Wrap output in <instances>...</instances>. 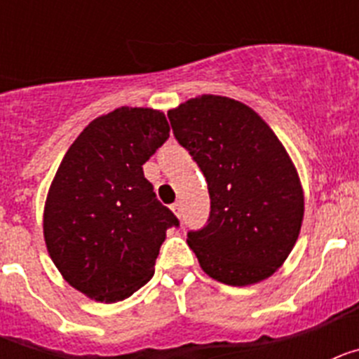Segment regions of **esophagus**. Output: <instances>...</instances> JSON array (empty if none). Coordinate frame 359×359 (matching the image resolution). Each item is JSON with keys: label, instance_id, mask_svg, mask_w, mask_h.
Here are the masks:
<instances>
[{"label": "esophagus", "instance_id": "1", "mask_svg": "<svg viewBox=\"0 0 359 359\" xmlns=\"http://www.w3.org/2000/svg\"><path fill=\"white\" fill-rule=\"evenodd\" d=\"M170 208H172V212H174V214L177 215V217H182V212H183V208H182V203H180V201L172 203V205H170Z\"/></svg>", "mask_w": 359, "mask_h": 359}]
</instances>
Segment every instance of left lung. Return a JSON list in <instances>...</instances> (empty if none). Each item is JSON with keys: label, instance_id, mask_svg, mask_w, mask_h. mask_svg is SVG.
I'll list each match as a JSON object with an SVG mask.
<instances>
[{"label": "left lung", "instance_id": "left-lung-1", "mask_svg": "<svg viewBox=\"0 0 359 359\" xmlns=\"http://www.w3.org/2000/svg\"><path fill=\"white\" fill-rule=\"evenodd\" d=\"M208 183L210 215L187 243L203 271L228 286L271 277L300 233L304 192L284 145L252 107L201 95L167 113Z\"/></svg>", "mask_w": 359, "mask_h": 359}]
</instances>
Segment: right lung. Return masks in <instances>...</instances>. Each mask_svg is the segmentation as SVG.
<instances>
[{
	"instance_id": "add662e5",
	"label": "right lung",
	"mask_w": 359,
	"mask_h": 359,
	"mask_svg": "<svg viewBox=\"0 0 359 359\" xmlns=\"http://www.w3.org/2000/svg\"><path fill=\"white\" fill-rule=\"evenodd\" d=\"M169 131L161 111L118 107L95 118L62 158L44 205V241L66 282L86 297H131L154 275L165 231L180 226L142 167Z\"/></svg>"
}]
</instances>
